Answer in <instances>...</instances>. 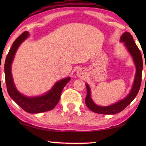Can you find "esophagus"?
Returning <instances> with one entry per match:
<instances>
[{
    "label": "esophagus",
    "instance_id": "34e87169",
    "mask_svg": "<svg viewBox=\"0 0 146 146\" xmlns=\"http://www.w3.org/2000/svg\"><path fill=\"white\" fill-rule=\"evenodd\" d=\"M84 75V72L82 70H79L77 71L76 75H77L78 77H82Z\"/></svg>",
    "mask_w": 146,
    "mask_h": 146
}]
</instances>
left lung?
Segmentation results:
<instances>
[{
    "label": "left lung",
    "instance_id": "obj_1",
    "mask_svg": "<svg viewBox=\"0 0 146 146\" xmlns=\"http://www.w3.org/2000/svg\"><path fill=\"white\" fill-rule=\"evenodd\" d=\"M120 41L123 42L128 51L131 55L136 66V74L133 83V87L130 93L126 97L123 99L119 100L114 104L109 106H98L93 102L91 97V90L87 84H86V89H87V95L85 100L86 104L87 107L92 111L104 115H113L116 114L127 107L129 104L134 100V98L137 95L139 91L140 84L142 82V73L143 68V61L142 54L140 53L139 49L136 45L131 35L128 32H125L122 34L120 37Z\"/></svg>",
    "mask_w": 146,
    "mask_h": 146
}]
</instances>
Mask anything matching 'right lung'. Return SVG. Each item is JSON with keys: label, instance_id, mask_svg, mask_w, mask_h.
Returning a JSON list of instances; mask_svg holds the SVG:
<instances>
[{"label": "right lung", "instance_id": "1", "mask_svg": "<svg viewBox=\"0 0 146 146\" xmlns=\"http://www.w3.org/2000/svg\"><path fill=\"white\" fill-rule=\"evenodd\" d=\"M28 31L22 33L14 41L6 56L4 64V73L7 90L10 97L25 111L29 113H42L50 111L55 107L60 100L63 88L70 82L71 78L68 77L56 82L51 90L43 95L29 97L22 95L14 84L11 75V64L17 49L21 44L28 37Z\"/></svg>", "mask_w": 146, "mask_h": 146}]
</instances>
